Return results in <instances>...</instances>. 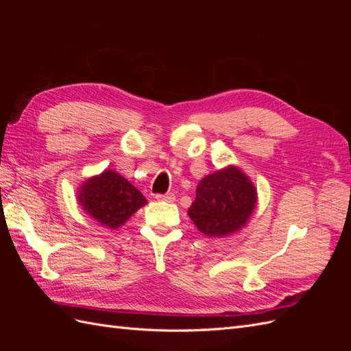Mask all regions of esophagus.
Instances as JSON below:
<instances>
[{
    "label": "esophagus",
    "mask_w": 351,
    "mask_h": 351,
    "mask_svg": "<svg viewBox=\"0 0 351 351\" xmlns=\"http://www.w3.org/2000/svg\"><path fill=\"white\" fill-rule=\"evenodd\" d=\"M156 200H164V202H174L176 196L174 193H165V195H155Z\"/></svg>",
    "instance_id": "34e87169"
}]
</instances>
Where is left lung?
<instances>
[{
    "label": "left lung",
    "instance_id": "left-lung-1",
    "mask_svg": "<svg viewBox=\"0 0 351 351\" xmlns=\"http://www.w3.org/2000/svg\"><path fill=\"white\" fill-rule=\"evenodd\" d=\"M256 202V187L250 178L228 165L200 180L187 214L206 237H226L246 226Z\"/></svg>",
    "mask_w": 351,
    "mask_h": 351
}]
</instances>
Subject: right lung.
<instances>
[{
    "label": "right lung",
    "mask_w": 351,
    "mask_h": 351,
    "mask_svg": "<svg viewBox=\"0 0 351 351\" xmlns=\"http://www.w3.org/2000/svg\"><path fill=\"white\" fill-rule=\"evenodd\" d=\"M77 200L84 214L111 230L121 227L137 209L147 204L141 190L112 169H105L83 182L77 189Z\"/></svg>",
    "instance_id": "add662e5"
}]
</instances>
